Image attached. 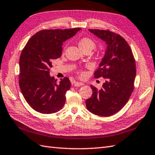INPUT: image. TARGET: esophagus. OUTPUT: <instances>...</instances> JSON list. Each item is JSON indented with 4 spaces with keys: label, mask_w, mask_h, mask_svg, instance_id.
I'll list each match as a JSON object with an SVG mask.
<instances>
[{
    "label": "esophagus",
    "mask_w": 155,
    "mask_h": 155,
    "mask_svg": "<svg viewBox=\"0 0 155 155\" xmlns=\"http://www.w3.org/2000/svg\"><path fill=\"white\" fill-rule=\"evenodd\" d=\"M84 84L81 83V82H78V81H75L74 83V85L75 87H80L81 86V85H84Z\"/></svg>",
    "instance_id": "esophagus-1"
}]
</instances>
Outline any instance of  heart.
Listing matches in <instances>:
<instances>
[{
    "mask_svg": "<svg viewBox=\"0 0 155 155\" xmlns=\"http://www.w3.org/2000/svg\"><path fill=\"white\" fill-rule=\"evenodd\" d=\"M78 44L80 48L83 51H85L86 50H89L91 51L93 49H94L96 46V44L94 41L91 38H90L88 37L81 38L79 40Z\"/></svg>",
    "mask_w": 155,
    "mask_h": 155,
    "instance_id": "heart-1",
    "label": "heart"
}]
</instances>
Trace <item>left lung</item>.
Here are the masks:
<instances>
[{"label":"left lung","mask_w":155,"mask_h":155,"mask_svg":"<svg viewBox=\"0 0 155 155\" xmlns=\"http://www.w3.org/2000/svg\"><path fill=\"white\" fill-rule=\"evenodd\" d=\"M89 31L107 44L105 56L94 73L95 78L103 77L105 82L101 89L90 85L93 94L85 104L94 114L109 117L119 111L131 95L136 76L135 60L128 43L119 34L110 30Z\"/></svg>","instance_id":"8db88e82"}]
</instances>
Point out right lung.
Returning a JSON list of instances; mask_svg holds the SVG:
<instances>
[{
  "mask_svg": "<svg viewBox=\"0 0 155 155\" xmlns=\"http://www.w3.org/2000/svg\"><path fill=\"white\" fill-rule=\"evenodd\" d=\"M80 29L40 30L23 48L19 61V85L26 102L35 111L50 114L64 107L71 82L66 77L57 83L50 75V69L53 60L61 57L63 42Z\"/></svg>",
  "mask_w": 155,
  "mask_h": 155,
  "instance_id": "right-lung-1",
  "label": "right lung"
}]
</instances>
